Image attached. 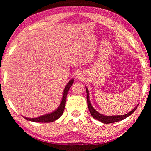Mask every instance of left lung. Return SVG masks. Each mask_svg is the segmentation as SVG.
<instances>
[{"label":"left lung","mask_w":151,"mask_h":151,"mask_svg":"<svg viewBox=\"0 0 151 151\" xmlns=\"http://www.w3.org/2000/svg\"><path fill=\"white\" fill-rule=\"evenodd\" d=\"M85 88H86V93H87V102H88V108H89V111H90L91 116L93 118H95V119L101 121L103 123L108 124V123H115V122H118V121H120L121 120L124 119H126L127 117L130 116V115L132 113H134V112L135 111V110H136L137 106H138V104H137L132 111H130L128 114H124V115H111V116H107V115H102V114L99 113V112H98L93 107V106L91 104L90 100H89V93L88 91V89L87 88V86H85Z\"/></svg>","instance_id":"left-lung-1"}]
</instances>
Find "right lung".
<instances>
[{"label":"right lung","instance_id":"right-lung-1","mask_svg":"<svg viewBox=\"0 0 151 151\" xmlns=\"http://www.w3.org/2000/svg\"><path fill=\"white\" fill-rule=\"evenodd\" d=\"M73 82H74V79L72 78L70 81H69V82L67 83V85L65 86V88L63 89L62 101H61V103L59 106L55 110L53 111L52 112H50L49 114H45V115H41V116L36 117V118H29V117H26L24 116H22V117H23L25 119H27L28 121L36 122V123H50V122H53L54 121L57 120L58 119L60 118L63 114V110L64 109H65L67 93H68L70 86H72Z\"/></svg>","mask_w":151,"mask_h":151}]
</instances>
